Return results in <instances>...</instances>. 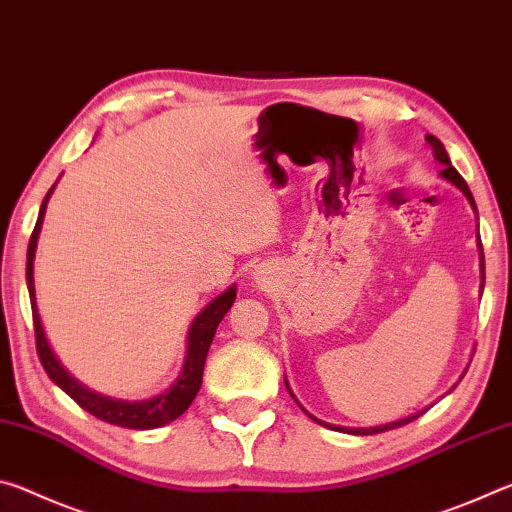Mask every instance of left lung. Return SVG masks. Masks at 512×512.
Segmentation results:
<instances>
[{
	"instance_id": "left-lung-1",
	"label": "left lung",
	"mask_w": 512,
	"mask_h": 512,
	"mask_svg": "<svg viewBox=\"0 0 512 512\" xmlns=\"http://www.w3.org/2000/svg\"><path fill=\"white\" fill-rule=\"evenodd\" d=\"M427 142H429V146L433 149V158H436L440 164H443V171H440V176H443L445 180H449V183L452 185H456L458 189H461V192L465 194V198L467 201H470V205H472V210L476 212V203H474V196H472V192H470V187H467V183L463 180V176L461 173H458L454 167H452V160H449V155H447V151H445V146H443V142L438 140V137H433V135H427ZM481 241V239H479ZM479 250H481V280H485V275H483V271H485V262H483V246L479 244ZM481 289H483V284H481ZM284 384H287V379H284ZM287 391L291 393V388H289V384H287ZM291 397L293 400H296V395L291 393ZM298 402V400H296ZM300 404V402H298ZM302 409V406H300ZM305 411V409H302ZM427 411V409H424ZM424 411H418V413H413V415H409V418H402V420H395V422H388V424H379V427H366V429H352V427H336V424H327V422H323V420H318V418H314V415L311 413H307L311 420L314 422H318V424H323V427H327V429H334V431H343V433H354V436H370V433H381V431H388V429H395V427H402V424H409V422H413L415 418H420V415L424 413Z\"/></svg>"
}]
</instances>
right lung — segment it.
Masks as SVG:
<instances>
[{
	"label": "right lung",
	"mask_w": 512,
	"mask_h": 512,
	"mask_svg": "<svg viewBox=\"0 0 512 512\" xmlns=\"http://www.w3.org/2000/svg\"><path fill=\"white\" fill-rule=\"evenodd\" d=\"M54 187L49 189L45 201H42L36 228H33V232H31L29 250H27V287H29V298H31V309H33V329H36V350H38L42 368H45L49 379L54 381L56 386L63 388V391L72 397V400L79 404L83 411L92 413L94 418L110 422V424H117V427H124V429L164 427V424H169L176 418H180V415L189 409V404L194 402L198 388H201V384H203L205 359H207V352H210L216 327H219L221 318L228 314L232 302H235L237 289L235 287L225 289L219 298H214L210 305H207L201 314L194 318L192 327H189V336H187V354H185L183 372H180L178 379L173 381L167 391L151 397V400H140V402L115 400V397L90 391L88 386H83L79 379H74L63 366H60V361L56 359V354H54V350H51V345L47 341L45 329H42L38 305H36V287H33V259H36V246H38L42 219H45L47 201H49L51 192H54Z\"/></svg>",
	"instance_id": "right-lung-1"
}]
</instances>
